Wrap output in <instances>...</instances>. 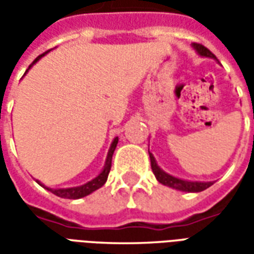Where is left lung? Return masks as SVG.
<instances>
[{"label": "left lung", "mask_w": 254, "mask_h": 254, "mask_svg": "<svg viewBox=\"0 0 254 254\" xmlns=\"http://www.w3.org/2000/svg\"><path fill=\"white\" fill-rule=\"evenodd\" d=\"M191 47L196 50V53L200 56V57H207L212 58L215 61H218L216 57L213 56L212 53L208 50L207 47H204L202 45H198V43H191ZM149 159H151V169L154 171L156 180L162 184V185H166V187L173 188L176 190L181 191H189V193H196V191H202L205 190L207 188H209L211 185H213V182H201V181H188V180H182V178H178V177H174L166 173L165 170H162L158 163H156V159L155 156L151 152H149Z\"/></svg>", "instance_id": "left-lung-1"}]
</instances>
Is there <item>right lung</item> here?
<instances>
[{
  "label": "right lung",
  "instance_id": "obj_1",
  "mask_svg": "<svg viewBox=\"0 0 254 254\" xmlns=\"http://www.w3.org/2000/svg\"><path fill=\"white\" fill-rule=\"evenodd\" d=\"M45 54H47V53H45ZM45 54H42V56H39V57L36 58L35 61L28 66V69L25 70V73L28 72L31 67L34 66V65H35V64L38 63V61H39ZM117 144H118V137L114 138V140H113V143H111L110 148H109V152H107V156H106L105 166H103L102 171H100L99 174L95 177V178H92L91 181L85 182L84 185H80V187L58 188V189H53V188H49L46 187V185H43V184H42L41 181H38V180H36V182H38L41 187L47 189L49 191H52L53 194H56V196L58 197H63V198H73V200H74V198H81V197L88 196V194H91L92 191L98 190L99 188L103 187V185L106 184V181H107V177H109V173H110V169H111V159H113V154H114V151H116Z\"/></svg>",
  "mask_w": 254,
  "mask_h": 254
}]
</instances>
